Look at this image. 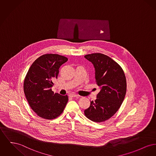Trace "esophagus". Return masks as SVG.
I'll use <instances>...</instances> for the list:
<instances>
[{"label": "esophagus", "mask_w": 156, "mask_h": 156, "mask_svg": "<svg viewBox=\"0 0 156 156\" xmlns=\"http://www.w3.org/2000/svg\"><path fill=\"white\" fill-rule=\"evenodd\" d=\"M69 95H70L71 97H79L78 95L75 94H71Z\"/></svg>", "instance_id": "esophagus-1"}]
</instances>
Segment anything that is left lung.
Listing matches in <instances>:
<instances>
[{
	"mask_svg": "<svg viewBox=\"0 0 156 156\" xmlns=\"http://www.w3.org/2000/svg\"><path fill=\"white\" fill-rule=\"evenodd\" d=\"M84 57L94 65L95 82L101 88L84 114L92 121L101 122L112 117L120 108L126 94V78L120 65L107 55L94 53Z\"/></svg>",
	"mask_w": 156,
	"mask_h": 156,
	"instance_id": "1",
	"label": "left lung"
}]
</instances>
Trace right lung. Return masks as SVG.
Segmentation results:
<instances>
[{
    "label": "right lung",
    "instance_id": "add662e5",
    "mask_svg": "<svg viewBox=\"0 0 156 156\" xmlns=\"http://www.w3.org/2000/svg\"><path fill=\"white\" fill-rule=\"evenodd\" d=\"M68 61L65 56L48 54L34 62L23 83V90L32 110L44 119H55L63 112L68 101L67 95L52 91L53 81L57 79L60 66Z\"/></svg>",
    "mask_w": 156,
    "mask_h": 156
}]
</instances>
